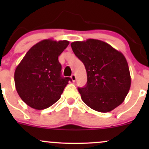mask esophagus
I'll use <instances>...</instances> for the list:
<instances>
[{
	"label": "esophagus",
	"mask_w": 149,
	"mask_h": 149,
	"mask_svg": "<svg viewBox=\"0 0 149 149\" xmlns=\"http://www.w3.org/2000/svg\"><path fill=\"white\" fill-rule=\"evenodd\" d=\"M71 80H72V81H73V82H75V81H76V75H75V74H72V75H71Z\"/></svg>",
	"instance_id": "esophagus-1"
}]
</instances>
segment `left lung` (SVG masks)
Here are the masks:
<instances>
[{"mask_svg": "<svg viewBox=\"0 0 149 149\" xmlns=\"http://www.w3.org/2000/svg\"><path fill=\"white\" fill-rule=\"evenodd\" d=\"M85 65L88 82L78 88L82 100L93 110L109 112L124 102L131 85L129 66L123 54L96 39L71 44Z\"/></svg>", "mask_w": 149, "mask_h": 149, "instance_id": "1", "label": "left lung"}]
</instances>
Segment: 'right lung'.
<instances>
[{"instance_id":"1","label":"right lung","mask_w":149,"mask_h":149,"mask_svg":"<svg viewBox=\"0 0 149 149\" xmlns=\"http://www.w3.org/2000/svg\"><path fill=\"white\" fill-rule=\"evenodd\" d=\"M69 44L68 40H41L26 52L17 66V92L30 107L42 110L52 106L71 81L69 77L61 76V65L58 60Z\"/></svg>"}]
</instances>
